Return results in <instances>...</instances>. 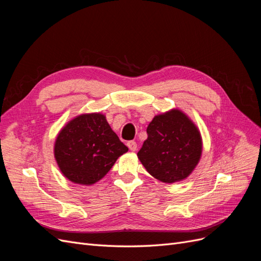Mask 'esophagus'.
Here are the masks:
<instances>
[{
  "mask_svg": "<svg viewBox=\"0 0 261 261\" xmlns=\"http://www.w3.org/2000/svg\"><path fill=\"white\" fill-rule=\"evenodd\" d=\"M127 147L129 148L130 151H136L137 144L134 140H130V141H128V143H127Z\"/></svg>",
  "mask_w": 261,
  "mask_h": 261,
  "instance_id": "obj_1",
  "label": "esophagus"
}]
</instances>
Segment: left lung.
Here are the masks:
<instances>
[{"instance_id": "obj_1", "label": "left lung", "mask_w": 261, "mask_h": 261, "mask_svg": "<svg viewBox=\"0 0 261 261\" xmlns=\"http://www.w3.org/2000/svg\"><path fill=\"white\" fill-rule=\"evenodd\" d=\"M137 156L147 172L163 183L187 178L199 163L202 138L199 128L178 109L155 115Z\"/></svg>"}]
</instances>
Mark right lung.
I'll return each instance as SVG.
<instances>
[{"label":"right lung","mask_w":261,"mask_h":261,"mask_svg":"<svg viewBox=\"0 0 261 261\" xmlns=\"http://www.w3.org/2000/svg\"><path fill=\"white\" fill-rule=\"evenodd\" d=\"M127 151L100 112L83 113L68 121L59 132L53 148L63 176L86 186L103 178Z\"/></svg>","instance_id":"right-lung-1"}]
</instances>
